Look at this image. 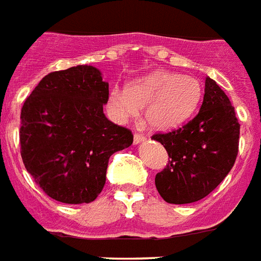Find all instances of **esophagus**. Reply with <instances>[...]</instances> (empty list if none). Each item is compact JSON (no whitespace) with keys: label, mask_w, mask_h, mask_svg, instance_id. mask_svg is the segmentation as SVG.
Masks as SVG:
<instances>
[{"label":"esophagus","mask_w":261,"mask_h":261,"mask_svg":"<svg viewBox=\"0 0 261 261\" xmlns=\"http://www.w3.org/2000/svg\"><path fill=\"white\" fill-rule=\"evenodd\" d=\"M144 140H145V136L141 135V133H139V132H136L135 136H133V143L135 144L143 143Z\"/></svg>","instance_id":"34e87169"}]
</instances>
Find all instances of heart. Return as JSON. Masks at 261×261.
Masks as SVG:
<instances>
[{"label":"heart","instance_id":"b5f03b06","mask_svg":"<svg viewBox=\"0 0 261 261\" xmlns=\"http://www.w3.org/2000/svg\"><path fill=\"white\" fill-rule=\"evenodd\" d=\"M201 100V84L196 77L159 70L130 84L115 88L109 107L118 120H129L145 108L146 124L157 130H171L188 120Z\"/></svg>","mask_w":261,"mask_h":261}]
</instances>
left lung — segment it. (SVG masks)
Instances as JSON below:
<instances>
[{
    "instance_id": "1",
    "label": "left lung",
    "mask_w": 261,
    "mask_h": 261,
    "mask_svg": "<svg viewBox=\"0 0 261 261\" xmlns=\"http://www.w3.org/2000/svg\"><path fill=\"white\" fill-rule=\"evenodd\" d=\"M240 124L221 88L206 77L199 113L181 128L154 133L169 161L154 184L169 204H189L210 195L233 167L239 152Z\"/></svg>"
}]
</instances>
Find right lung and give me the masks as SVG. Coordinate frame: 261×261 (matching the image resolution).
<instances>
[{"label": "right lung", "mask_w": 261, "mask_h": 261, "mask_svg": "<svg viewBox=\"0 0 261 261\" xmlns=\"http://www.w3.org/2000/svg\"><path fill=\"white\" fill-rule=\"evenodd\" d=\"M109 85L77 65L41 80L21 109V157L36 184L65 204L90 203L105 185L109 157L132 145V130L105 117Z\"/></svg>", "instance_id": "add662e5"}]
</instances>
